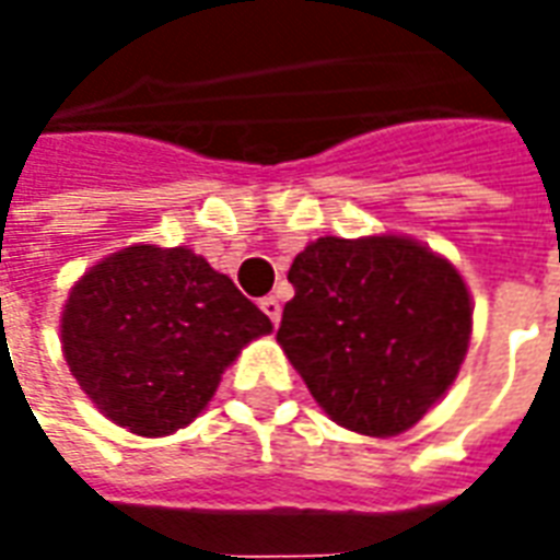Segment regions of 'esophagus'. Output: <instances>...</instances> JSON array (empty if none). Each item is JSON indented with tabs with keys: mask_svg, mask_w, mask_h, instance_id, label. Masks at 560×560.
I'll return each mask as SVG.
<instances>
[{
	"mask_svg": "<svg viewBox=\"0 0 560 560\" xmlns=\"http://www.w3.org/2000/svg\"><path fill=\"white\" fill-rule=\"evenodd\" d=\"M260 308H264V315L272 320V327H279V320H281V303L276 300V296H264L260 300Z\"/></svg>",
	"mask_w": 560,
	"mask_h": 560,
	"instance_id": "obj_1",
	"label": "esophagus"
}]
</instances>
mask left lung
<instances>
[{
  "mask_svg": "<svg viewBox=\"0 0 560 560\" xmlns=\"http://www.w3.org/2000/svg\"><path fill=\"white\" fill-rule=\"evenodd\" d=\"M276 339L317 405L360 434H399L456 381L470 296L444 257L401 236H320L293 257Z\"/></svg>",
  "mask_w": 560,
  "mask_h": 560,
  "instance_id": "left-lung-1",
  "label": "left lung"
}]
</instances>
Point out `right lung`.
<instances>
[{"mask_svg":"<svg viewBox=\"0 0 560 560\" xmlns=\"http://www.w3.org/2000/svg\"><path fill=\"white\" fill-rule=\"evenodd\" d=\"M269 317L188 248L131 245L83 276L62 315V348L104 417L135 434L183 429Z\"/></svg>","mask_w":560,"mask_h":560,"instance_id":"right-lung-1","label":"right lung"}]
</instances>
